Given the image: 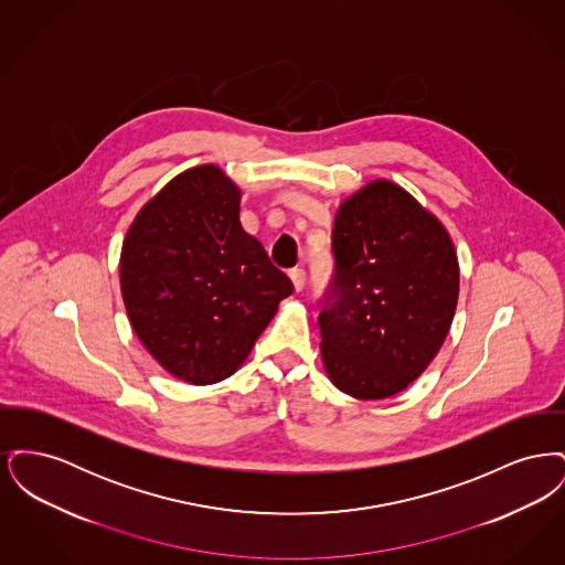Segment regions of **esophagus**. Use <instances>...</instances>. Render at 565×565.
I'll return each instance as SVG.
<instances>
[{
  "mask_svg": "<svg viewBox=\"0 0 565 565\" xmlns=\"http://www.w3.org/2000/svg\"><path fill=\"white\" fill-rule=\"evenodd\" d=\"M290 279L295 284L296 292H300L305 288V284H307V273H305V269H292L290 270Z\"/></svg>",
  "mask_w": 565,
  "mask_h": 565,
  "instance_id": "obj_1",
  "label": "esophagus"
}]
</instances>
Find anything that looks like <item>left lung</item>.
<instances>
[{"label": "left lung", "instance_id": "8db88e82", "mask_svg": "<svg viewBox=\"0 0 565 565\" xmlns=\"http://www.w3.org/2000/svg\"><path fill=\"white\" fill-rule=\"evenodd\" d=\"M332 254L318 318L326 373L358 401L390 398L447 339L459 295L456 247L406 190L376 180L341 203Z\"/></svg>", "mask_w": 565, "mask_h": 565}]
</instances>
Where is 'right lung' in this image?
<instances>
[{"label": "right lung", "instance_id": "obj_1", "mask_svg": "<svg viewBox=\"0 0 565 565\" xmlns=\"http://www.w3.org/2000/svg\"><path fill=\"white\" fill-rule=\"evenodd\" d=\"M242 190L220 167L173 178L135 217L120 290L135 334L192 385L233 375L295 286L243 231Z\"/></svg>", "mask_w": 565, "mask_h": 565}]
</instances>
